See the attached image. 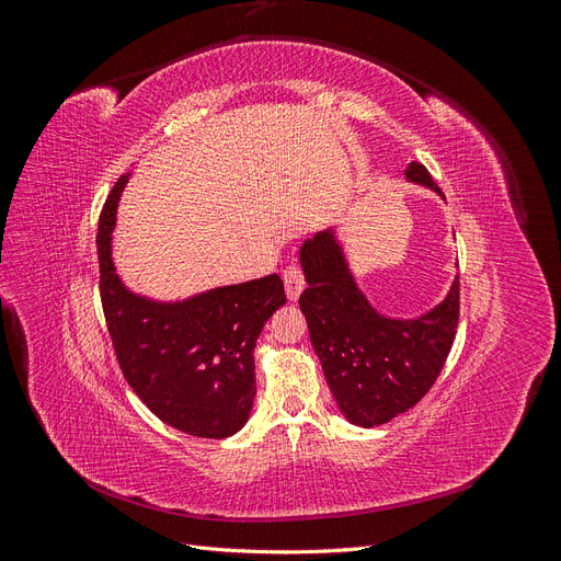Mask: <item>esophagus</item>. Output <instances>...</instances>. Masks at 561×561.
I'll return each instance as SVG.
<instances>
[{"mask_svg":"<svg viewBox=\"0 0 561 561\" xmlns=\"http://www.w3.org/2000/svg\"><path fill=\"white\" fill-rule=\"evenodd\" d=\"M283 283H285V295L290 301H297L304 287H307V280H304V271L295 264H290L283 271Z\"/></svg>","mask_w":561,"mask_h":561,"instance_id":"1","label":"esophagus"}]
</instances>
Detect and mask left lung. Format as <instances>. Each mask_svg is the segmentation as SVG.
<instances>
[{"label": "left lung", "instance_id": "obj_1", "mask_svg": "<svg viewBox=\"0 0 561 561\" xmlns=\"http://www.w3.org/2000/svg\"><path fill=\"white\" fill-rule=\"evenodd\" d=\"M404 178L443 196L421 163ZM309 287L299 307L309 322L339 412L363 428L381 426L428 393L445 367L458 325V278L447 297L416 318L379 313L355 283L334 229L318 231L299 250Z\"/></svg>", "mask_w": 561, "mask_h": 561}]
</instances>
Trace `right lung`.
Wrapping results in <instances>:
<instances>
[{
    "mask_svg": "<svg viewBox=\"0 0 561 561\" xmlns=\"http://www.w3.org/2000/svg\"><path fill=\"white\" fill-rule=\"evenodd\" d=\"M122 175L100 215V297L126 381L168 426L222 439L239 433L254 400V346L285 304L280 276L159 301L128 290L112 260Z\"/></svg>",
    "mask_w": 561,
    "mask_h": 561,
    "instance_id": "obj_1",
    "label": "right lung"
}]
</instances>
